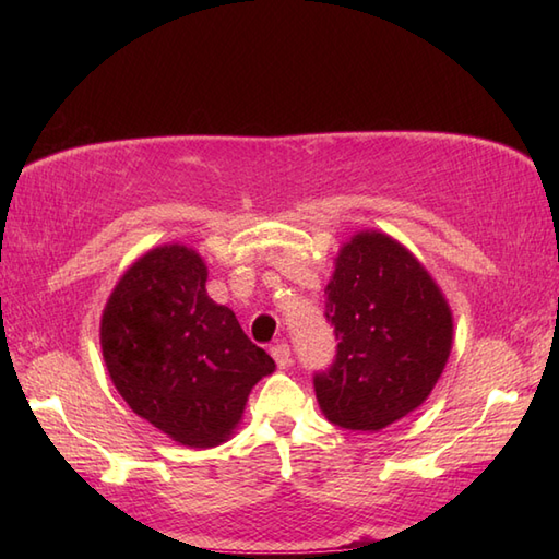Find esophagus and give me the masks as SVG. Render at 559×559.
<instances>
[{
    "label": "esophagus",
    "mask_w": 559,
    "mask_h": 559,
    "mask_svg": "<svg viewBox=\"0 0 559 559\" xmlns=\"http://www.w3.org/2000/svg\"><path fill=\"white\" fill-rule=\"evenodd\" d=\"M271 355H273V360H276L278 370H288L290 362H293V355H290L288 343H283V341L273 343V346H271Z\"/></svg>",
    "instance_id": "1"
}]
</instances>
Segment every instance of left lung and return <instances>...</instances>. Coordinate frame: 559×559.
<instances>
[{"label":"left lung","instance_id":"obj_1","mask_svg":"<svg viewBox=\"0 0 559 559\" xmlns=\"http://www.w3.org/2000/svg\"><path fill=\"white\" fill-rule=\"evenodd\" d=\"M336 360L314 374L319 408L358 432L413 413L442 377L454 317L430 273L394 237L362 230L338 249L326 286Z\"/></svg>","mask_w":559,"mask_h":559}]
</instances>
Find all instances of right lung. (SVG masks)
<instances>
[{"instance_id":"right-lung-1","label":"right lung","mask_w":559,"mask_h":559,"mask_svg":"<svg viewBox=\"0 0 559 559\" xmlns=\"http://www.w3.org/2000/svg\"><path fill=\"white\" fill-rule=\"evenodd\" d=\"M192 247L151 249L117 281L100 319V348L120 396L141 418L192 449L225 442L249 391L276 370L233 310L206 293Z\"/></svg>"}]
</instances>
